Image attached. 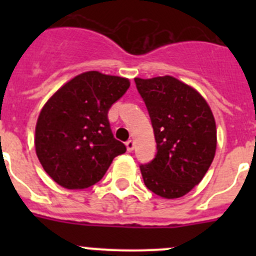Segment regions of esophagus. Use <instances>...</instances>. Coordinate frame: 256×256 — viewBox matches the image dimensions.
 Listing matches in <instances>:
<instances>
[{
	"mask_svg": "<svg viewBox=\"0 0 256 256\" xmlns=\"http://www.w3.org/2000/svg\"><path fill=\"white\" fill-rule=\"evenodd\" d=\"M126 150L128 151H133L134 148V141L133 140H130V141L126 142Z\"/></svg>",
	"mask_w": 256,
	"mask_h": 256,
	"instance_id": "obj_1",
	"label": "esophagus"
}]
</instances>
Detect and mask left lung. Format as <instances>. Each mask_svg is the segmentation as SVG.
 I'll list each match as a JSON object with an SVG mask.
<instances>
[{
    "instance_id": "obj_1",
    "label": "left lung",
    "mask_w": 256,
    "mask_h": 256,
    "mask_svg": "<svg viewBox=\"0 0 256 256\" xmlns=\"http://www.w3.org/2000/svg\"><path fill=\"white\" fill-rule=\"evenodd\" d=\"M134 82L148 106L158 150L152 162L140 166L144 184L160 198H182L201 182L216 156L212 108L200 92L172 76Z\"/></svg>"
}]
</instances>
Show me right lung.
<instances>
[{"mask_svg":"<svg viewBox=\"0 0 256 256\" xmlns=\"http://www.w3.org/2000/svg\"><path fill=\"white\" fill-rule=\"evenodd\" d=\"M130 86L128 78L91 70L70 79L44 104L36 124V154L61 187L94 186L115 156L126 152L112 136L108 112Z\"/></svg>","mask_w":256,"mask_h":256,"instance_id":"add662e5","label":"right lung"}]
</instances>
